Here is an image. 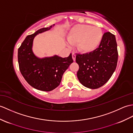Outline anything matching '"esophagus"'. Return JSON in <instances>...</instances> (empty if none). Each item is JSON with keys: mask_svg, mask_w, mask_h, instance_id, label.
<instances>
[{"mask_svg": "<svg viewBox=\"0 0 133 133\" xmlns=\"http://www.w3.org/2000/svg\"><path fill=\"white\" fill-rule=\"evenodd\" d=\"M72 59L74 60V61H75V59H76V55L74 54V53H72Z\"/></svg>", "mask_w": 133, "mask_h": 133, "instance_id": "obj_1", "label": "esophagus"}]
</instances>
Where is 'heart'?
Instances as JSON below:
<instances>
[{
	"instance_id": "b5f03b06",
	"label": "heart",
	"mask_w": 133,
	"mask_h": 133,
	"mask_svg": "<svg viewBox=\"0 0 133 133\" xmlns=\"http://www.w3.org/2000/svg\"><path fill=\"white\" fill-rule=\"evenodd\" d=\"M103 37V31L100 28L88 25L78 24L71 29L67 39L71 45L78 43V50L87 53L94 51L98 47Z\"/></svg>"
}]
</instances>
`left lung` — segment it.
I'll return each instance as SVG.
<instances>
[{
	"label": "left lung",
	"mask_w": 133,
	"mask_h": 133,
	"mask_svg": "<svg viewBox=\"0 0 133 133\" xmlns=\"http://www.w3.org/2000/svg\"><path fill=\"white\" fill-rule=\"evenodd\" d=\"M118 51L115 36L110 32L103 35L98 47L93 51L76 54L79 69L77 76L81 84L91 89L101 87L109 81L116 69Z\"/></svg>",
	"instance_id": "left-lung-1"
}]
</instances>
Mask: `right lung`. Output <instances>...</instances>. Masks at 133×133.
Here are the masks:
<instances>
[{"label":"right lung","instance_id":"obj_1","mask_svg":"<svg viewBox=\"0 0 133 133\" xmlns=\"http://www.w3.org/2000/svg\"><path fill=\"white\" fill-rule=\"evenodd\" d=\"M52 26L43 28L26 36L18 49V62L21 74L30 85L43 91H51L57 88L60 84L63 73L73 62L71 53L66 58L55 55L39 58L34 54L32 51L34 38L38 34L50 30Z\"/></svg>","mask_w":133,"mask_h":133}]
</instances>
